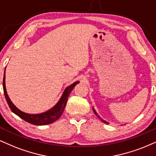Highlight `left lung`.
<instances>
[{"mask_svg": "<svg viewBox=\"0 0 156 156\" xmlns=\"http://www.w3.org/2000/svg\"><path fill=\"white\" fill-rule=\"evenodd\" d=\"M93 112L94 113H95V114L96 115V116H97L98 117V118L100 119H101V120L102 121V122H104L105 123V124H108V122H106V121H105V120H103V119H102L101 118V117H100L99 116V115L98 114V113H97V112H96V111L95 110V108H94L93 107Z\"/></svg>", "mask_w": 156, "mask_h": 156, "instance_id": "left-lung-1", "label": "left lung"}]
</instances>
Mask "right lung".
Here are the masks:
<instances>
[{
  "label": "right lung",
  "instance_id": "1",
  "mask_svg": "<svg viewBox=\"0 0 156 156\" xmlns=\"http://www.w3.org/2000/svg\"><path fill=\"white\" fill-rule=\"evenodd\" d=\"M5 69L3 75V92H4V95L8 105L12 112L17 116L20 117L21 119H24L27 122L30 124L37 125V126H42V125H47L53 123L57 120L58 119L60 118L61 114L63 113V111L64 110L65 107L66 105L68 98L70 95L71 91L74 89V87L76 85L80 82L76 81L74 83L67 87L64 90L63 93L61 95V98L58 101V103L53 108H51L49 110L45 111V112L41 113H37V114H31V113H25L24 111H21L19 109L16 105H15L11 101L10 98L9 97V95L7 94L6 88H5Z\"/></svg>",
  "mask_w": 156,
  "mask_h": 156
}]
</instances>
